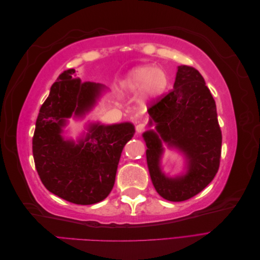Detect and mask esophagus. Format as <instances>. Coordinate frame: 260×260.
Segmentation results:
<instances>
[{"instance_id": "1", "label": "esophagus", "mask_w": 260, "mask_h": 260, "mask_svg": "<svg viewBox=\"0 0 260 260\" xmlns=\"http://www.w3.org/2000/svg\"><path fill=\"white\" fill-rule=\"evenodd\" d=\"M136 130H137L138 133H142L143 131H145V124H144V123H139V124H137Z\"/></svg>"}]
</instances>
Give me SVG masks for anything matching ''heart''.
<instances>
[{
	"instance_id": "b5f03b06",
	"label": "heart",
	"mask_w": 260,
	"mask_h": 260,
	"mask_svg": "<svg viewBox=\"0 0 260 260\" xmlns=\"http://www.w3.org/2000/svg\"><path fill=\"white\" fill-rule=\"evenodd\" d=\"M168 83L169 78L164 69L140 66L132 69L125 77L123 86L129 92L140 90L142 99L151 100L160 96L167 90Z\"/></svg>"
}]
</instances>
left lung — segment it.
Masks as SVG:
<instances>
[{"label":"left lung","mask_w":260,"mask_h":260,"mask_svg":"<svg viewBox=\"0 0 260 260\" xmlns=\"http://www.w3.org/2000/svg\"><path fill=\"white\" fill-rule=\"evenodd\" d=\"M147 112L151 116L148 125H156V131L143 133L155 190L170 202L193 198L218 172L222 143L215 100L199 70L179 66L174 89L154 101ZM162 142L186 155L188 171L184 176L168 178L161 172Z\"/></svg>","instance_id":"left-lung-1"}]
</instances>
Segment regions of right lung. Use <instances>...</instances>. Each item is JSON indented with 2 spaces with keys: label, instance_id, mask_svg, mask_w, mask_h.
<instances>
[{
  "label": "right lung",
  "instance_id": "add662e5",
  "mask_svg": "<svg viewBox=\"0 0 260 260\" xmlns=\"http://www.w3.org/2000/svg\"><path fill=\"white\" fill-rule=\"evenodd\" d=\"M75 73L65 70L51 86L37 118L32 153L38 175L51 193L78 205H91L111 193L122 148L135 127L130 122L92 123L78 143L64 140L67 118L85 115L104 90L101 83L82 82Z\"/></svg>",
  "mask_w": 260,
  "mask_h": 260
}]
</instances>
